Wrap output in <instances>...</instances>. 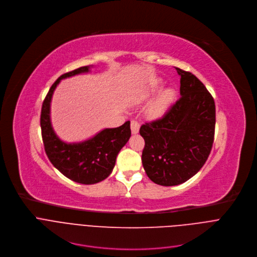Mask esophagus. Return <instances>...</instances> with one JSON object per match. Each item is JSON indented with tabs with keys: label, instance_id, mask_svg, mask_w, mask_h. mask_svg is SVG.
Here are the masks:
<instances>
[{
	"label": "esophagus",
	"instance_id": "1",
	"mask_svg": "<svg viewBox=\"0 0 257 257\" xmlns=\"http://www.w3.org/2000/svg\"><path fill=\"white\" fill-rule=\"evenodd\" d=\"M131 130L133 134H138L139 130H140V122H138L137 120H132L131 121Z\"/></svg>",
	"mask_w": 257,
	"mask_h": 257
}]
</instances>
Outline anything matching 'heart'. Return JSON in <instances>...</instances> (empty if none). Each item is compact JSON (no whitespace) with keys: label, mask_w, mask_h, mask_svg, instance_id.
I'll list each match as a JSON object with an SVG mask.
<instances>
[{"label":"heart","mask_w":257,"mask_h":257,"mask_svg":"<svg viewBox=\"0 0 257 257\" xmlns=\"http://www.w3.org/2000/svg\"><path fill=\"white\" fill-rule=\"evenodd\" d=\"M172 95H173V92L171 90H165L161 94H159L148 106L147 114L150 117L160 116L167 108V105L169 104Z\"/></svg>","instance_id":"obj_1"}]
</instances>
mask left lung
Returning a JSON list of instances; mask_svg holds the SVG:
<instances>
[{
	"label": "left lung",
	"mask_w": 257,
	"mask_h": 257,
	"mask_svg": "<svg viewBox=\"0 0 257 257\" xmlns=\"http://www.w3.org/2000/svg\"><path fill=\"white\" fill-rule=\"evenodd\" d=\"M180 97L162 117L140 128L145 140L142 162L148 177L159 185L181 184L195 175L209 158L216 125L212 94L192 73L175 68Z\"/></svg>",
	"instance_id": "obj_1"
}]
</instances>
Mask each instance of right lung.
I'll return each instance as SVG.
<instances>
[{
    "label": "right lung",
    "instance_id": "right-lung-1",
    "mask_svg": "<svg viewBox=\"0 0 257 257\" xmlns=\"http://www.w3.org/2000/svg\"><path fill=\"white\" fill-rule=\"evenodd\" d=\"M88 70L86 66L62 75L47 92L40 114L41 136L47 158L62 174L82 184H94L108 177L118 152L131 137L130 121L115 128H105L80 144H66L56 136L49 118L51 96L62 79Z\"/></svg>",
    "mask_w": 257,
    "mask_h": 257
}]
</instances>
